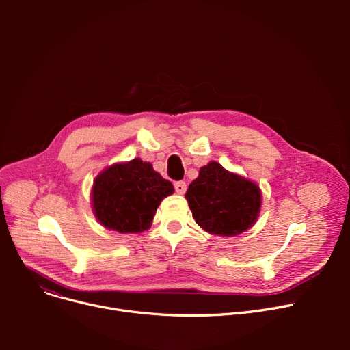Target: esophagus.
Wrapping results in <instances>:
<instances>
[{"mask_svg":"<svg viewBox=\"0 0 350 350\" xmlns=\"http://www.w3.org/2000/svg\"><path fill=\"white\" fill-rule=\"evenodd\" d=\"M174 190H176L177 194H185L186 190H187L186 183L185 181H176L174 183Z\"/></svg>","mask_w":350,"mask_h":350,"instance_id":"34e87169","label":"esophagus"}]
</instances>
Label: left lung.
Returning <instances> with one entry per match:
<instances>
[{"label":"left lung","mask_w":350,"mask_h":350,"mask_svg":"<svg viewBox=\"0 0 350 350\" xmlns=\"http://www.w3.org/2000/svg\"><path fill=\"white\" fill-rule=\"evenodd\" d=\"M186 198L196 223L210 234L224 237L247 231L261 207L260 187L215 161L200 169Z\"/></svg>","instance_id":"obj_1"}]
</instances>
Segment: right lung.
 Segmentation results:
<instances>
[{
    "label": "right lung",
    "instance_id": "right-lung-1",
    "mask_svg": "<svg viewBox=\"0 0 350 350\" xmlns=\"http://www.w3.org/2000/svg\"><path fill=\"white\" fill-rule=\"evenodd\" d=\"M173 185L150 163L133 159L103 170L92 189L96 218L109 230L142 232L152 224L161 200L173 194Z\"/></svg>",
    "mask_w": 350,
    "mask_h": 350
}]
</instances>
